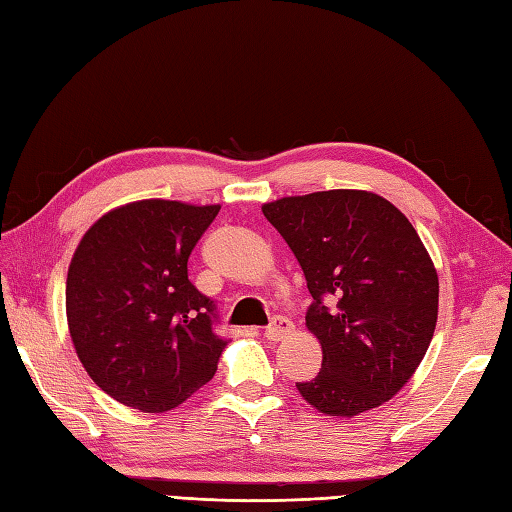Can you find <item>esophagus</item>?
Here are the masks:
<instances>
[{"mask_svg":"<svg viewBox=\"0 0 512 512\" xmlns=\"http://www.w3.org/2000/svg\"><path fill=\"white\" fill-rule=\"evenodd\" d=\"M291 333H293V324L287 320V317H276V320L265 328V337L269 342H282V339L289 337Z\"/></svg>","mask_w":512,"mask_h":512,"instance_id":"34e87169","label":"esophagus"}]
</instances>
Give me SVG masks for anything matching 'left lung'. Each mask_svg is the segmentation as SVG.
<instances>
[{
	"label": "left lung",
	"instance_id": "8db88e82",
	"mask_svg": "<svg viewBox=\"0 0 512 512\" xmlns=\"http://www.w3.org/2000/svg\"><path fill=\"white\" fill-rule=\"evenodd\" d=\"M263 214L313 295L306 328L322 346V370L298 383L302 399L346 418L390 401L423 361L438 320V274L414 225L388 199L344 188L282 197Z\"/></svg>",
	"mask_w": 512,
	"mask_h": 512
}]
</instances>
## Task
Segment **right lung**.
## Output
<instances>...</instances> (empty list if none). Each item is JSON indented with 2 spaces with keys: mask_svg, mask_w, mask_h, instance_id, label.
I'll return each instance as SVG.
<instances>
[{
  "mask_svg": "<svg viewBox=\"0 0 512 512\" xmlns=\"http://www.w3.org/2000/svg\"><path fill=\"white\" fill-rule=\"evenodd\" d=\"M221 206L142 199L89 227L67 269L65 313L83 368L102 392L160 414L190 399L227 342L188 258Z\"/></svg>",
  "mask_w": 512,
  "mask_h": 512,
  "instance_id": "right-lung-1",
  "label": "right lung"
}]
</instances>
